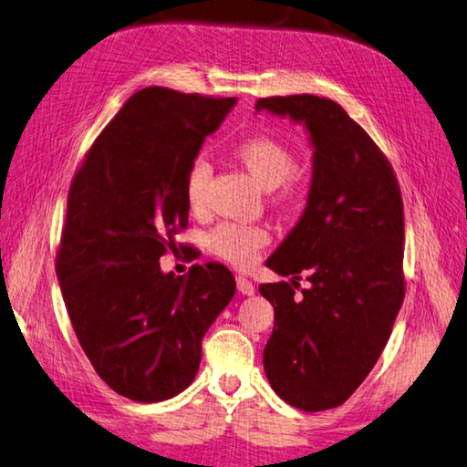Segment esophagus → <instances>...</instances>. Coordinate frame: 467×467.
<instances>
[{
  "instance_id": "obj_1",
  "label": "esophagus",
  "mask_w": 467,
  "mask_h": 467,
  "mask_svg": "<svg viewBox=\"0 0 467 467\" xmlns=\"http://www.w3.org/2000/svg\"><path fill=\"white\" fill-rule=\"evenodd\" d=\"M236 289H239L243 296H253L254 294V285H253L249 279L243 277V275L236 277Z\"/></svg>"
}]
</instances>
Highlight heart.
Here are the masks:
<instances>
[{
    "instance_id": "obj_1",
    "label": "heart",
    "mask_w": 467,
    "mask_h": 467,
    "mask_svg": "<svg viewBox=\"0 0 467 467\" xmlns=\"http://www.w3.org/2000/svg\"><path fill=\"white\" fill-rule=\"evenodd\" d=\"M234 158L243 163L253 180L267 192L279 186L287 192L291 186V176L297 168L296 153L285 143L273 140V137H251V140L241 141L234 148ZM208 178V161L202 158L192 161L184 186L186 202L192 210H200L204 206ZM267 241L269 234L259 224L223 223L208 234L210 251L221 259L236 265V267L251 265Z\"/></svg>"
}]
</instances>
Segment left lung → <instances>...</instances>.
<instances>
[{
    "label": "left lung",
    "instance_id": "obj_1",
    "mask_svg": "<svg viewBox=\"0 0 467 467\" xmlns=\"http://www.w3.org/2000/svg\"><path fill=\"white\" fill-rule=\"evenodd\" d=\"M254 109L304 125L314 150L304 214L265 263L291 285H259L275 312L263 367L285 403L326 410L368 377L403 304V200L385 155L336 100L269 97ZM301 272L310 287L296 295Z\"/></svg>",
    "mask_w": 467,
    "mask_h": 467
}]
</instances>
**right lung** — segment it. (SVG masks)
Listing matches in <instances>:
<instances>
[{"mask_svg":"<svg viewBox=\"0 0 467 467\" xmlns=\"http://www.w3.org/2000/svg\"><path fill=\"white\" fill-rule=\"evenodd\" d=\"M234 105L137 90L72 180L57 261L64 306L99 377L137 403L190 387L202 337L234 296L224 265H194L180 277L160 267L188 224L186 173Z\"/></svg>","mask_w":467,"mask_h":467,"instance_id":"obj_1","label":"right lung"}]
</instances>
